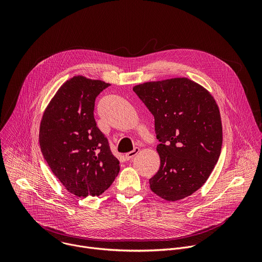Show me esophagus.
Instances as JSON below:
<instances>
[{"mask_svg":"<svg viewBox=\"0 0 262 262\" xmlns=\"http://www.w3.org/2000/svg\"><path fill=\"white\" fill-rule=\"evenodd\" d=\"M139 151H140V149H139L138 147H136L133 151H129V152L125 154V159H126L127 161L133 160V159H134V158L139 154Z\"/></svg>","mask_w":262,"mask_h":262,"instance_id":"34e87169","label":"esophagus"}]
</instances>
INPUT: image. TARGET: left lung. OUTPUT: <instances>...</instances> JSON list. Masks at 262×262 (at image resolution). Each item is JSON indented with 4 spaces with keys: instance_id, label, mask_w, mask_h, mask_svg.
Wrapping results in <instances>:
<instances>
[{
    "instance_id": "left-lung-1",
    "label": "left lung",
    "mask_w": 262,
    "mask_h": 262,
    "mask_svg": "<svg viewBox=\"0 0 262 262\" xmlns=\"http://www.w3.org/2000/svg\"><path fill=\"white\" fill-rule=\"evenodd\" d=\"M155 117L161 166L149 179L167 201L194 194L206 182L221 155L219 106L201 85L186 78L146 82L133 88Z\"/></svg>"
}]
</instances>
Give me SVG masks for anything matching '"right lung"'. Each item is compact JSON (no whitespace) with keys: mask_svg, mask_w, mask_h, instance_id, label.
I'll list each match as a JSON object with an SVG mask.
<instances>
[{"mask_svg":"<svg viewBox=\"0 0 262 262\" xmlns=\"http://www.w3.org/2000/svg\"><path fill=\"white\" fill-rule=\"evenodd\" d=\"M108 86L100 80L73 77L58 89L41 118L43 158L64 188L77 197L101 195L120 170L93 114L96 96Z\"/></svg>","mask_w":262,"mask_h":262,"instance_id":"obj_1","label":"right lung"}]
</instances>
